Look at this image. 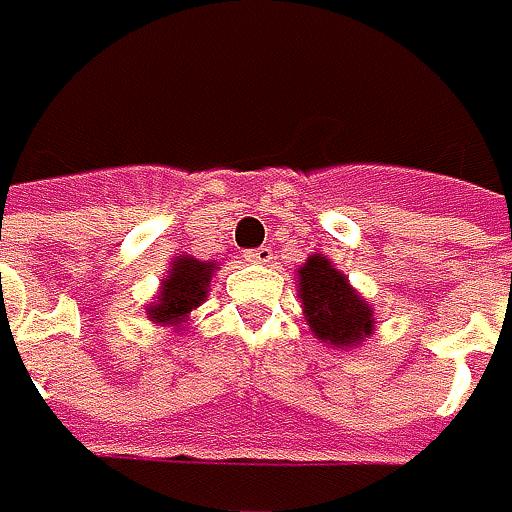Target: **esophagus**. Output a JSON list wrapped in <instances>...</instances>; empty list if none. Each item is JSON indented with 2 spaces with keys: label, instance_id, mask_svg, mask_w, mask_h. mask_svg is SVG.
I'll return each instance as SVG.
<instances>
[{
  "label": "esophagus",
  "instance_id": "34e87169",
  "mask_svg": "<svg viewBox=\"0 0 512 512\" xmlns=\"http://www.w3.org/2000/svg\"><path fill=\"white\" fill-rule=\"evenodd\" d=\"M244 259L253 262V265H268V262L274 259V250H271V247H256V250H247Z\"/></svg>",
  "mask_w": 512,
  "mask_h": 512
}]
</instances>
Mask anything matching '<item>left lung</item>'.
Wrapping results in <instances>:
<instances>
[{"instance_id": "1", "label": "left lung", "mask_w": 512, "mask_h": 512, "mask_svg": "<svg viewBox=\"0 0 512 512\" xmlns=\"http://www.w3.org/2000/svg\"><path fill=\"white\" fill-rule=\"evenodd\" d=\"M297 297L311 335L335 349L361 347L376 329V311L352 288L349 276L323 253H311L297 268Z\"/></svg>"}]
</instances>
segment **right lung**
<instances>
[{
  "label": "right lung",
  "mask_w": 512,
  "mask_h": 512,
  "mask_svg": "<svg viewBox=\"0 0 512 512\" xmlns=\"http://www.w3.org/2000/svg\"><path fill=\"white\" fill-rule=\"evenodd\" d=\"M215 271V262H201L195 256H174L154 303L145 306L148 320L154 326H171L177 332H186L189 314L209 297V282Z\"/></svg>",
  "instance_id": "right-lung-1"
}]
</instances>
